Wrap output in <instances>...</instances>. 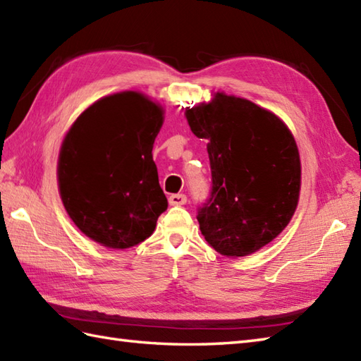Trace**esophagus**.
<instances>
[{
	"label": "esophagus",
	"mask_w": 361,
	"mask_h": 361,
	"mask_svg": "<svg viewBox=\"0 0 361 361\" xmlns=\"http://www.w3.org/2000/svg\"><path fill=\"white\" fill-rule=\"evenodd\" d=\"M186 201H188V198L184 194H172L169 197V204L171 206H181V204L186 203Z\"/></svg>",
	"instance_id": "34e87169"
}]
</instances>
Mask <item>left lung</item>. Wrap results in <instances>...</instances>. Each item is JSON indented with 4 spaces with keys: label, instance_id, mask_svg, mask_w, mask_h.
Wrapping results in <instances>:
<instances>
[{
    "label": "left lung",
    "instance_id": "left-lung-1",
    "mask_svg": "<svg viewBox=\"0 0 361 361\" xmlns=\"http://www.w3.org/2000/svg\"><path fill=\"white\" fill-rule=\"evenodd\" d=\"M184 115L190 130L209 141L212 192L197 216L201 233L224 257L257 252L295 214L301 161L294 135L274 112L224 92Z\"/></svg>",
    "mask_w": 361,
    "mask_h": 361
}]
</instances>
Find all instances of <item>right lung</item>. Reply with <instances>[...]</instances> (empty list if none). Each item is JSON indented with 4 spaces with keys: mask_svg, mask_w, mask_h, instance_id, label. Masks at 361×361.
Here are the masks:
<instances>
[{
    "mask_svg": "<svg viewBox=\"0 0 361 361\" xmlns=\"http://www.w3.org/2000/svg\"><path fill=\"white\" fill-rule=\"evenodd\" d=\"M163 123L160 103L124 90L97 99L66 132L58 190L71 220L98 245H140L167 209L152 157Z\"/></svg>",
    "mask_w": 361,
    "mask_h": 361,
    "instance_id": "1",
    "label": "right lung"
}]
</instances>
